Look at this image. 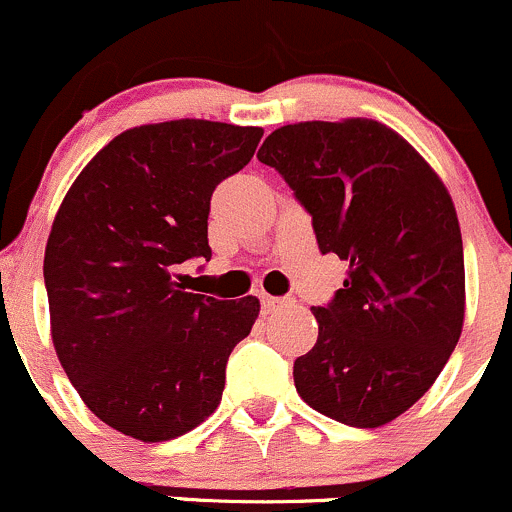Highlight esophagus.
<instances>
[{
  "mask_svg": "<svg viewBox=\"0 0 512 512\" xmlns=\"http://www.w3.org/2000/svg\"><path fill=\"white\" fill-rule=\"evenodd\" d=\"M284 306H292V299L262 294V309H265V314H270V311H277V309H284Z\"/></svg>",
  "mask_w": 512,
  "mask_h": 512,
  "instance_id": "34e87169",
  "label": "esophagus"
}]
</instances>
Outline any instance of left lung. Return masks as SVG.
Here are the masks:
<instances>
[{
  "label": "left lung",
  "instance_id": "obj_1",
  "mask_svg": "<svg viewBox=\"0 0 512 512\" xmlns=\"http://www.w3.org/2000/svg\"><path fill=\"white\" fill-rule=\"evenodd\" d=\"M314 223L321 255L348 262L343 289L314 306L319 338L294 360L316 412L375 429L439 378L464 328V242L437 171L383 122H297L257 152Z\"/></svg>",
  "mask_w": 512,
  "mask_h": 512
}]
</instances>
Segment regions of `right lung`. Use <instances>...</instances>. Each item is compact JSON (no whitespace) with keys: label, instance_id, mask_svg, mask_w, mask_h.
Returning <instances> with one entry per match:
<instances>
[{"label":"right lung","instance_id":"1","mask_svg":"<svg viewBox=\"0 0 512 512\" xmlns=\"http://www.w3.org/2000/svg\"><path fill=\"white\" fill-rule=\"evenodd\" d=\"M262 127L171 120L117 134L68 188L46 242L51 338L88 410L139 441L211 417L225 363L260 299L184 292L176 267L211 260L215 186L252 159Z\"/></svg>","mask_w":512,"mask_h":512}]
</instances>
